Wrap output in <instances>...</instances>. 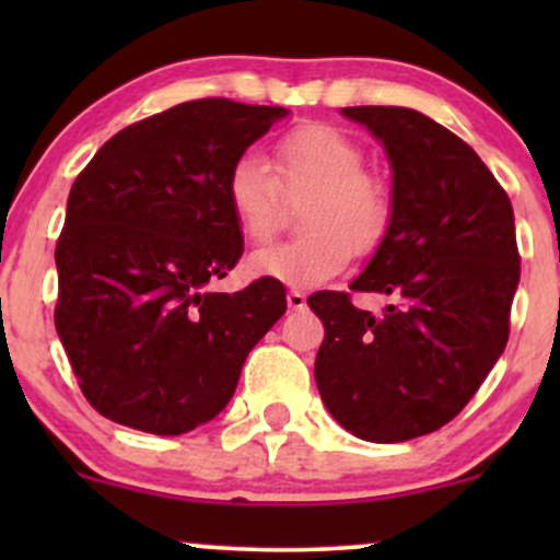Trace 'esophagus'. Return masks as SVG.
Returning a JSON list of instances; mask_svg holds the SVG:
<instances>
[{"mask_svg":"<svg viewBox=\"0 0 560 560\" xmlns=\"http://www.w3.org/2000/svg\"><path fill=\"white\" fill-rule=\"evenodd\" d=\"M287 305L292 307V311H302V307L307 305L305 294L298 292V289H289V294H287Z\"/></svg>","mask_w":560,"mask_h":560,"instance_id":"1","label":"esophagus"}]
</instances>
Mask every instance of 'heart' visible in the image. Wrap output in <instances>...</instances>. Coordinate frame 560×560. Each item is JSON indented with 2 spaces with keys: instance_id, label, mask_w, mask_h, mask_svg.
<instances>
[{
  "instance_id": "b5f03b06",
  "label": "heart",
  "mask_w": 560,
  "mask_h": 560,
  "mask_svg": "<svg viewBox=\"0 0 560 560\" xmlns=\"http://www.w3.org/2000/svg\"><path fill=\"white\" fill-rule=\"evenodd\" d=\"M273 163L244 152L231 163L226 202L244 240L262 242L281 218V189L305 195V236L255 249L249 273L292 289L329 281L358 253L374 249L389 223L387 189L363 171L365 155L355 139L326 124H307L276 141Z\"/></svg>"
}]
</instances>
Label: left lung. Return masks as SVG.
Listing matches in <instances>:
<instances>
[{"label": "left lung", "instance_id": "8db88e82", "mask_svg": "<svg viewBox=\"0 0 560 560\" xmlns=\"http://www.w3.org/2000/svg\"><path fill=\"white\" fill-rule=\"evenodd\" d=\"M384 147L389 223L355 292L392 298L382 316L316 292V384L339 427L405 442L445 427L508 342L518 287L511 199L464 139L410 107H342Z\"/></svg>", "mask_w": 560, "mask_h": 560}]
</instances>
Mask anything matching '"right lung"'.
<instances>
[{
    "label": "right lung",
    "instance_id": "1",
    "mask_svg": "<svg viewBox=\"0 0 560 560\" xmlns=\"http://www.w3.org/2000/svg\"><path fill=\"white\" fill-rule=\"evenodd\" d=\"M284 107L195 100L105 141L68 195L55 326L105 419L176 436L213 421L249 350L284 316L279 281L208 292L244 240L226 202L231 163Z\"/></svg>",
    "mask_w": 560,
    "mask_h": 560
}]
</instances>
